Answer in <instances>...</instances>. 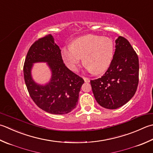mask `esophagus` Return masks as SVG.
<instances>
[{"label":"esophagus","instance_id":"1","mask_svg":"<svg viewBox=\"0 0 153 153\" xmlns=\"http://www.w3.org/2000/svg\"><path fill=\"white\" fill-rule=\"evenodd\" d=\"M83 80L85 81V82H89V81H90V80H89V78H88V77H83Z\"/></svg>","mask_w":153,"mask_h":153}]
</instances>
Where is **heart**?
I'll return each instance as SVG.
<instances>
[{
    "label": "heart",
    "mask_w": 153,
    "mask_h": 153,
    "mask_svg": "<svg viewBox=\"0 0 153 153\" xmlns=\"http://www.w3.org/2000/svg\"><path fill=\"white\" fill-rule=\"evenodd\" d=\"M114 44L111 39L89 34L75 40L71 47L62 50V57L70 70L75 71L83 58V64L95 74L105 71L111 63Z\"/></svg>",
    "instance_id": "heart-1"
}]
</instances>
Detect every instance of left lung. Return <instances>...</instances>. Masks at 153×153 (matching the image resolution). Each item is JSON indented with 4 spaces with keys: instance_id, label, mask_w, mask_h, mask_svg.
Segmentation results:
<instances>
[{
    "instance_id": "obj_1",
    "label": "left lung",
    "mask_w": 153,
    "mask_h": 153,
    "mask_svg": "<svg viewBox=\"0 0 153 153\" xmlns=\"http://www.w3.org/2000/svg\"><path fill=\"white\" fill-rule=\"evenodd\" d=\"M138 56L127 39L119 36L108 70L103 76L91 80L97 102L104 108L116 109L126 104L137 91L139 83Z\"/></svg>"
}]
</instances>
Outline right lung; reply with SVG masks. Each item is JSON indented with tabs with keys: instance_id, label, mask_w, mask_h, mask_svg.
Returning a JSON list of instances; mask_svg holds the SVG:
<instances>
[{
	"instance_id": "right-lung-1",
	"label": "right lung",
	"mask_w": 153,
	"mask_h": 153,
	"mask_svg": "<svg viewBox=\"0 0 153 153\" xmlns=\"http://www.w3.org/2000/svg\"><path fill=\"white\" fill-rule=\"evenodd\" d=\"M47 62L52 76L48 83L38 85L31 76L33 64ZM24 77L30 96L38 107L51 114L64 115L76 108L84 81L64 64L61 50L51 34L40 38L30 48L24 65Z\"/></svg>"
}]
</instances>
